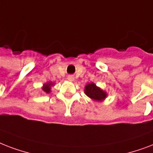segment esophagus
Instances as JSON below:
<instances>
[{
  "instance_id": "obj_1",
  "label": "esophagus",
  "mask_w": 153,
  "mask_h": 153,
  "mask_svg": "<svg viewBox=\"0 0 153 153\" xmlns=\"http://www.w3.org/2000/svg\"><path fill=\"white\" fill-rule=\"evenodd\" d=\"M68 80H70V81H73V80H74V76L73 75L68 76Z\"/></svg>"
}]
</instances>
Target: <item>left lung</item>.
Returning <instances> with one entry per match:
<instances>
[{
    "mask_svg": "<svg viewBox=\"0 0 153 153\" xmlns=\"http://www.w3.org/2000/svg\"><path fill=\"white\" fill-rule=\"evenodd\" d=\"M85 93L88 97L94 100H98V101L104 100L107 96V94L104 91L100 89V88L97 87L95 84L93 83L88 84L85 86Z\"/></svg>",
    "mask_w": 153,
    "mask_h": 153,
    "instance_id": "left-lung-1",
    "label": "left lung"
}]
</instances>
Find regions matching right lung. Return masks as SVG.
<instances>
[{
	"instance_id": "1",
	"label": "right lung",
	"mask_w": 153,
	"mask_h": 153,
	"mask_svg": "<svg viewBox=\"0 0 153 153\" xmlns=\"http://www.w3.org/2000/svg\"><path fill=\"white\" fill-rule=\"evenodd\" d=\"M52 85H53V84H52V83H48V84H45V85H44V87H43V91L45 92V93H50V88L51 86H52Z\"/></svg>"
}]
</instances>
